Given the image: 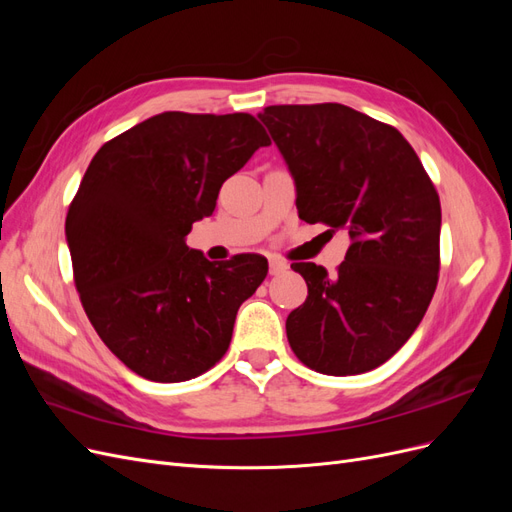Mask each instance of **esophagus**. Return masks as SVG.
Wrapping results in <instances>:
<instances>
[{
    "label": "esophagus",
    "instance_id": "obj_1",
    "mask_svg": "<svg viewBox=\"0 0 512 512\" xmlns=\"http://www.w3.org/2000/svg\"><path fill=\"white\" fill-rule=\"evenodd\" d=\"M288 269V265L284 260H280V258H271L269 260V273L271 275H280V273H284Z\"/></svg>",
    "mask_w": 512,
    "mask_h": 512
}]
</instances>
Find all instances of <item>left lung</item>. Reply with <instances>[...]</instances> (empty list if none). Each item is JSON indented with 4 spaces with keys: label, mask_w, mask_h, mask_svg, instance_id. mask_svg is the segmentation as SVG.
<instances>
[{
    "label": "left lung",
    "mask_w": 512,
    "mask_h": 512,
    "mask_svg": "<svg viewBox=\"0 0 512 512\" xmlns=\"http://www.w3.org/2000/svg\"><path fill=\"white\" fill-rule=\"evenodd\" d=\"M297 188L299 218L346 230L335 275L294 262L307 299L286 335L320 374L376 369L421 324L440 271V198L395 128L344 104H280L258 113Z\"/></svg>",
    "instance_id": "1"
}]
</instances>
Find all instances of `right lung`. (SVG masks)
<instances>
[{
    "label": "right lung",
    "instance_id": "1",
    "mask_svg": "<svg viewBox=\"0 0 512 512\" xmlns=\"http://www.w3.org/2000/svg\"><path fill=\"white\" fill-rule=\"evenodd\" d=\"M267 145L247 113L166 111L91 160L66 218L74 282L96 333L134 374L183 382L226 354L267 258L211 262L185 237L213 213L222 183Z\"/></svg>",
    "mask_w": 512,
    "mask_h": 512
}]
</instances>
